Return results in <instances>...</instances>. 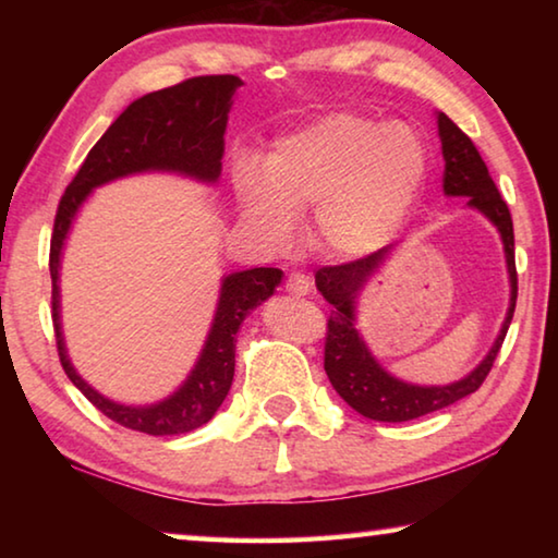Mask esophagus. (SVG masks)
<instances>
[{
    "label": "esophagus",
    "instance_id": "obj_1",
    "mask_svg": "<svg viewBox=\"0 0 558 558\" xmlns=\"http://www.w3.org/2000/svg\"><path fill=\"white\" fill-rule=\"evenodd\" d=\"M286 288L292 295H310L313 292V280L305 272H290L288 280H286Z\"/></svg>",
    "mask_w": 558,
    "mask_h": 558
}]
</instances>
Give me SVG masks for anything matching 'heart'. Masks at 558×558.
I'll list each match as a JSON object with an SVG mask.
<instances>
[{"label":"heart","instance_id":"1","mask_svg":"<svg viewBox=\"0 0 558 558\" xmlns=\"http://www.w3.org/2000/svg\"><path fill=\"white\" fill-rule=\"evenodd\" d=\"M428 153L409 125L335 112L280 137L266 169H235L245 221L276 243L313 211V235L337 256H369L391 243L426 182Z\"/></svg>","mask_w":558,"mask_h":558}]
</instances>
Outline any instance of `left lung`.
Segmentation results:
<instances>
[{
    "instance_id": "1",
    "label": "left lung",
    "mask_w": 558,
    "mask_h": 558,
    "mask_svg": "<svg viewBox=\"0 0 558 558\" xmlns=\"http://www.w3.org/2000/svg\"><path fill=\"white\" fill-rule=\"evenodd\" d=\"M438 135L442 145V159H446V172H442V192L448 196H465L468 206L485 214L497 226L505 243V258L509 272V310L505 325L499 329L493 349L487 356L472 369L465 379L452 381L448 386H415L396 379L372 356L369 347L364 344L362 335L354 327V302L364 290L366 282L389 258L393 245L379 248L372 256L342 263V266H325L315 272V286L323 298L332 305L327 319L325 337V372L332 381L335 391L352 405L356 413L372 421L401 423L413 421L421 415L446 409L465 396L475 393L493 369L499 347H502L509 323H512L517 305V266H514V229L512 216H509L502 194L497 192L487 165L480 157L472 140L452 122L446 112H438Z\"/></svg>"
}]
</instances>
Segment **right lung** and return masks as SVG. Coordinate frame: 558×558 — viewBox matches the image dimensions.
<instances>
[{
    "instance_id": "obj_1",
    "label": "right lung",
    "mask_w": 558,
    "mask_h": 558,
    "mask_svg": "<svg viewBox=\"0 0 558 558\" xmlns=\"http://www.w3.org/2000/svg\"><path fill=\"white\" fill-rule=\"evenodd\" d=\"M241 86L243 81L239 75H196L130 102L106 130V135L93 145L86 162L65 186L56 211L49 253L51 317L63 372L102 415L147 436H179L211 421L233 381L235 332L241 329L245 315L272 295L282 280V270L251 268L226 276L209 337L186 381L159 403L122 405L83 381L65 354L59 295L63 241L88 194L112 179L140 172H177L214 184L221 174L223 132L229 122L231 98Z\"/></svg>"
}]
</instances>
